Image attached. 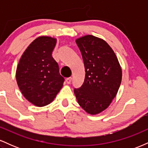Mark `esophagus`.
I'll return each mask as SVG.
<instances>
[{"instance_id":"obj_1","label":"esophagus","mask_w":148,"mask_h":148,"mask_svg":"<svg viewBox=\"0 0 148 148\" xmlns=\"http://www.w3.org/2000/svg\"><path fill=\"white\" fill-rule=\"evenodd\" d=\"M71 81H72V78H71V77L67 78V79H65V82L67 83V84H70Z\"/></svg>"}]
</instances>
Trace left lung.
Wrapping results in <instances>:
<instances>
[{"instance_id": "left-lung-1", "label": "left lung", "mask_w": 148, "mask_h": 148, "mask_svg": "<svg viewBox=\"0 0 148 148\" xmlns=\"http://www.w3.org/2000/svg\"><path fill=\"white\" fill-rule=\"evenodd\" d=\"M84 60L85 79L74 88L78 103L91 115L104 111L118 93L122 69L118 58L106 42L88 35L76 40Z\"/></svg>"}]
</instances>
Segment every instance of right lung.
<instances>
[{
	"label": "right lung",
	"instance_id": "right-lung-1",
	"mask_svg": "<svg viewBox=\"0 0 148 148\" xmlns=\"http://www.w3.org/2000/svg\"><path fill=\"white\" fill-rule=\"evenodd\" d=\"M56 39L41 36L25 49L16 71L18 86L24 97L37 106L52 102L62 87L64 78L52 57Z\"/></svg>",
	"mask_w": 148,
	"mask_h": 148
}]
</instances>
